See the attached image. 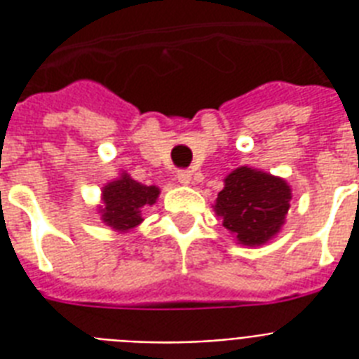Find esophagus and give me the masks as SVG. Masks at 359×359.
<instances>
[{"instance_id": "34e87169", "label": "esophagus", "mask_w": 359, "mask_h": 359, "mask_svg": "<svg viewBox=\"0 0 359 359\" xmlns=\"http://www.w3.org/2000/svg\"><path fill=\"white\" fill-rule=\"evenodd\" d=\"M177 180H179L180 184H190L191 173L188 171V169H180L179 173H177Z\"/></svg>"}]
</instances>
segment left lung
<instances>
[{
  "mask_svg": "<svg viewBox=\"0 0 359 359\" xmlns=\"http://www.w3.org/2000/svg\"><path fill=\"white\" fill-rule=\"evenodd\" d=\"M289 201L290 188L283 179L238 168L227 175L216 199V212L240 244L261 245L281 229Z\"/></svg>",
  "mask_w": 359,
  "mask_h": 359,
  "instance_id": "8db88e82",
  "label": "left lung"
}]
</instances>
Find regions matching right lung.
<instances>
[{
  "mask_svg": "<svg viewBox=\"0 0 359 359\" xmlns=\"http://www.w3.org/2000/svg\"><path fill=\"white\" fill-rule=\"evenodd\" d=\"M158 194L156 186L140 184L128 175H123L104 186L102 199L106 207L102 208V219L111 229H134L141 222V208L156 201Z\"/></svg>",
  "mask_w": 359,
  "mask_h": 359,
  "instance_id": "right-lung-1",
  "label": "right lung"
}]
</instances>
